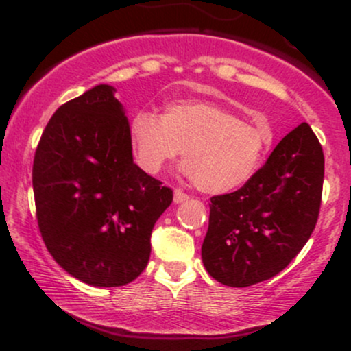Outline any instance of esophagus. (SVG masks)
Segmentation results:
<instances>
[{"mask_svg":"<svg viewBox=\"0 0 351 351\" xmlns=\"http://www.w3.org/2000/svg\"><path fill=\"white\" fill-rule=\"evenodd\" d=\"M189 196L186 195L184 191H181V189H175V203H183V201H186Z\"/></svg>","mask_w":351,"mask_h":351,"instance_id":"1","label":"esophagus"}]
</instances>
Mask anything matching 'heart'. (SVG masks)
<instances>
[{
  "label": "heart",
  "mask_w": 351,
  "mask_h": 351,
  "mask_svg": "<svg viewBox=\"0 0 351 351\" xmlns=\"http://www.w3.org/2000/svg\"><path fill=\"white\" fill-rule=\"evenodd\" d=\"M134 156L156 175L183 148L184 175L206 193L243 186L259 170L272 143V130L241 120L236 112L203 100H176L162 117L140 110L128 127Z\"/></svg>",
  "instance_id": "b5f03b06"
}]
</instances>
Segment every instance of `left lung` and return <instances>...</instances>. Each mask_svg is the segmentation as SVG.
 <instances>
[{
	"instance_id": "obj_1",
	"label": "left lung",
	"mask_w": 351,
	"mask_h": 351,
	"mask_svg": "<svg viewBox=\"0 0 351 351\" xmlns=\"http://www.w3.org/2000/svg\"><path fill=\"white\" fill-rule=\"evenodd\" d=\"M324 171L322 145L300 123L243 188L213 196L201 247L209 276L249 287L284 271L315 229Z\"/></svg>"
}]
</instances>
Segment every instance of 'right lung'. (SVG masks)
<instances>
[{
	"label": "right lung",
	"instance_id": "obj_1",
	"mask_svg": "<svg viewBox=\"0 0 351 351\" xmlns=\"http://www.w3.org/2000/svg\"><path fill=\"white\" fill-rule=\"evenodd\" d=\"M33 189L54 261L95 287L130 284L147 267L152 231L173 189L134 163L128 120L100 84L62 104L34 153Z\"/></svg>",
	"mask_w": 351,
	"mask_h": 351
}]
</instances>
